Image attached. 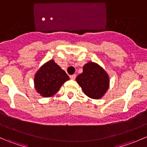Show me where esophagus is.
<instances>
[{
  "mask_svg": "<svg viewBox=\"0 0 147 147\" xmlns=\"http://www.w3.org/2000/svg\"><path fill=\"white\" fill-rule=\"evenodd\" d=\"M69 78H70V79H72V80H75V78H76V75H70V76H69Z\"/></svg>",
  "mask_w": 147,
  "mask_h": 147,
  "instance_id": "esophagus-1",
  "label": "esophagus"
}]
</instances>
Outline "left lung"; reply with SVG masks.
Instances as JSON below:
<instances>
[{
	"mask_svg": "<svg viewBox=\"0 0 147 147\" xmlns=\"http://www.w3.org/2000/svg\"><path fill=\"white\" fill-rule=\"evenodd\" d=\"M84 94L98 100L104 96L109 86V78L105 69L97 63L90 62L83 67V72L76 78Z\"/></svg>",
	"mask_w": 147,
	"mask_h": 147,
	"instance_id": "obj_1",
	"label": "left lung"
}]
</instances>
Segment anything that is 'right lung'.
<instances>
[{
    "label": "right lung",
    "instance_id": "obj_1",
    "mask_svg": "<svg viewBox=\"0 0 147 147\" xmlns=\"http://www.w3.org/2000/svg\"><path fill=\"white\" fill-rule=\"evenodd\" d=\"M69 79L66 72L54 60H50L38 69L35 75L34 83L37 92L42 97H50L55 94Z\"/></svg>",
    "mask_w": 147,
    "mask_h": 147
}]
</instances>
